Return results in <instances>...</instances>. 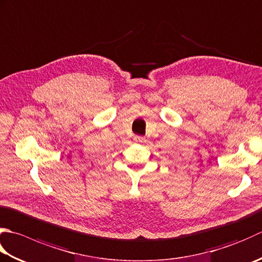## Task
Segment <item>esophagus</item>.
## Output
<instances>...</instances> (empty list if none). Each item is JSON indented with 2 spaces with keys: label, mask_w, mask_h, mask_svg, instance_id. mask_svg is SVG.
<instances>
[{
  "label": "esophagus",
  "mask_w": 262,
  "mask_h": 262,
  "mask_svg": "<svg viewBox=\"0 0 262 262\" xmlns=\"http://www.w3.org/2000/svg\"><path fill=\"white\" fill-rule=\"evenodd\" d=\"M134 141H135L136 143H140V144H142V143H145V142H146L144 136H135V137H134Z\"/></svg>",
  "instance_id": "esophagus-1"
}]
</instances>
